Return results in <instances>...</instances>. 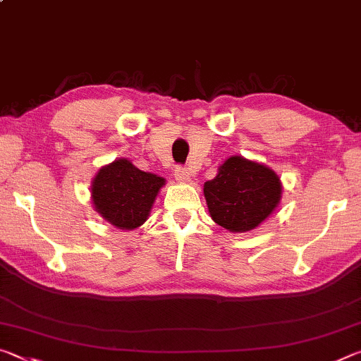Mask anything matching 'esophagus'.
Masks as SVG:
<instances>
[{"label":"esophagus","mask_w":361,"mask_h":361,"mask_svg":"<svg viewBox=\"0 0 361 361\" xmlns=\"http://www.w3.org/2000/svg\"><path fill=\"white\" fill-rule=\"evenodd\" d=\"M175 178L180 183H189L191 181V172L186 167H176L175 169Z\"/></svg>","instance_id":"1"}]
</instances>
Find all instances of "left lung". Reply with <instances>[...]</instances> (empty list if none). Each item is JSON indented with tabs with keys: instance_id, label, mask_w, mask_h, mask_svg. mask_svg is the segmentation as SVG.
<instances>
[{
	"instance_id": "obj_1",
	"label": "left lung",
	"mask_w": 361,
	"mask_h": 361,
	"mask_svg": "<svg viewBox=\"0 0 361 361\" xmlns=\"http://www.w3.org/2000/svg\"><path fill=\"white\" fill-rule=\"evenodd\" d=\"M204 195L213 221L231 232H247L277 209L282 183L264 164L231 156L215 178L205 181Z\"/></svg>"
}]
</instances>
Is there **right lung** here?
Returning a JSON list of instances; mask_svg holds the SVG:
<instances>
[{
	"instance_id": "1",
	"label": "right lung",
	"mask_w": 361,
	"mask_h": 361,
	"mask_svg": "<svg viewBox=\"0 0 361 361\" xmlns=\"http://www.w3.org/2000/svg\"><path fill=\"white\" fill-rule=\"evenodd\" d=\"M164 185L162 176L142 172L127 159H118L99 170L90 194L94 209L103 219L118 229L132 231L148 219Z\"/></svg>"
}]
</instances>
